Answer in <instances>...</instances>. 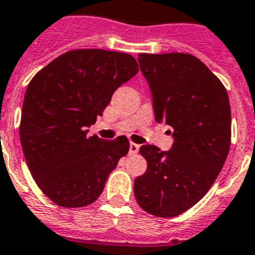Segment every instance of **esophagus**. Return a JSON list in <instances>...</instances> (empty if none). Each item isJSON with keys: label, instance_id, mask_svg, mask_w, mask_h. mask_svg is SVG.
Instances as JSON below:
<instances>
[{"label": "esophagus", "instance_id": "obj_1", "mask_svg": "<svg viewBox=\"0 0 255 255\" xmlns=\"http://www.w3.org/2000/svg\"><path fill=\"white\" fill-rule=\"evenodd\" d=\"M137 152H139V145L135 143L129 144V153H131V155H135Z\"/></svg>", "mask_w": 255, "mask_h": 255}]
</instances>
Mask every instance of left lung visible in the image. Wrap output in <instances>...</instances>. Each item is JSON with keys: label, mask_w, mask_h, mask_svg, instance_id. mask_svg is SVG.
I'll use <instances>...</instances> for the list:
<instances>
[{"label": "left lung", "mask_w": 255, "mask_h": 255, "mask_svg": "<svg viewBox=\"0 0 255 255\" xmlns=\"http://www.w3.org/2000/svg\"><path fill=\"white\" fill-rule=\"evenodd\" d=\"M157 123L172 127L170 151L143 145L145 173L135 178L139 206L176 217L201 200L225 164L232 139L229 96L221 81L192 54H139Z\"/></svg>", "instance_id": "1"}]
</instances>
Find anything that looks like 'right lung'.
Here are the masks:
<instances>
[{
	"instance_id": "obj_1",
	"label": "right lung",
	"mask_w": 255,
	"mask_h": 255,
	"mask_svg": "<svg viewBox=\"0 0 255 255\" xmlns=\"http://www.w3.org/2000/svg\"><path fill=\"white\" fill-rule=\"evenodd\" d=\"M139 71L132 55L70 50L39 70L26 88L19 139L34 181L59 206L96 201L107 177L129 151L126 136H87L118 87Z\"/></svg>"
}]
</instances>
